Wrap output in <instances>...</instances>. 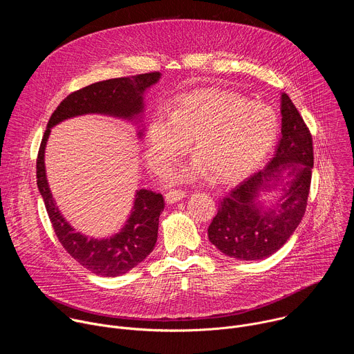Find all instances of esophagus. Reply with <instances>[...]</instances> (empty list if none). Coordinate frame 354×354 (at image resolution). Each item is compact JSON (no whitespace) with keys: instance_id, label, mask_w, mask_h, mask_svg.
I'll list each match as a JSON object with an SVG mask.
<instances>
[{"instance_id":"esophagus-1","label":"esophagus","mask_w":354,"mask_h":354,"mask_svg":"<svg viewBox=\"0 0 354 354\" xmlns=\"http://www.w3.org/2000/svg\"><path fill=\"white\" fill-rule=\"evenodd\" d=\"M185 196H186V193L183 190H169L165 194V200H167V203L174 205V203H176V201L182 200Z\"/></svg>"}]
</instances>
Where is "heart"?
Returning <instances> with one entry per match:
<instances>
[{"mask_svg":"<svg viewBox=\"0 0 354 354\" xmlns=\"http://www.w3.org/2000/svg\"><path fill=\"white\" fill-rule=\"evenodd\" d=\"M279 136V119L266 105L220 89H201L180 96L169 116L156 113L145 134L147 160L165 174L185 153L187 142L197 158L174 176L183 182L212 172L214 180L231 183L254 171L270 153Z\"/></svg>","mask_w":354,"mask_h":354,"instance_id":"obj_1","label":"heart"}]
</instances>
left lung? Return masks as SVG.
I'll return each mask as SVG.
<instances>
[{"label": "left lung", "instance_id": "left-lung-1", "mask_svg": "<svg viewBox=\"0 0 354 354\" xmlns=\"http://www.w3.org/2000/svg\"><path fill=\"white\" fill-rule=\"evenodd\" d=\"M281 137L273 158L236 185L221 201L209 225L210 242L227 257L259 261L277 252L304 217L314 167L313 136L291 102L281 93ZM282 192L266 207L262 194Z\"/></svg>", "mask_w": 354, "mask_h": 354}]
</instances>
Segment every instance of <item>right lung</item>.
<instances>
[{"label":"right lung","mask_w":354,"mask_h":354,"mask_svg":"<svg viewBox=\"0 0 354 354\" xmlns=\"http://www.w3.org/2000/svg\"><path fill=\"white\" fill-rule=\"evenodd\" d=\"M160 78L161 73L158 71L113 78L91 84L70 93L50 118L40 142L36 178L48 218L70 257L97 276H122L141 263L153 252L158 238L160 214L165 207L164 197L161 193L153 190H137L130 216L118 234L102 239L88 238L77 232L56 206L46 176V144L52 127L75 116L95 113L136 122V124L141 123V113L144 111L142 95L149 86L157 84ZM141 136L142 129L138 130V137Z\"/></svg>","instance_id":"right-lung-1"}]
</instances>
